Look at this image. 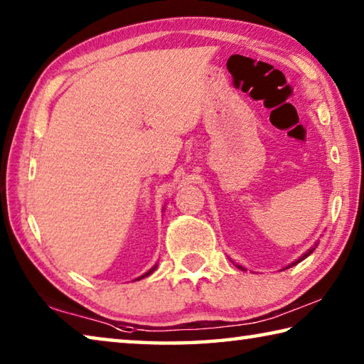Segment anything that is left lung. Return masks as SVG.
<instances>
[{"label":"left lung","mask_w":364,"mask_h":364,"mask_svg":"<svg viewBox=\"0 0 364 364\" xmlns=\"http://www.w3.org/2000/svg\"><path fill=\"white\" fill-rule=\"evenodd\" d=\"M313 250H315V247H311V249H310V250H308V252H306V254H304V255H301V257H300V258H299V260H295V262H294V263H292V264H291V267H294V264H297V263H299V262H301V260H304V258H306V257H308V255H310V254H311V252H313Z\"/></svg>","instance_id":"8db88e82"}]
</instances>
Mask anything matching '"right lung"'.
<instances>
[{
	"label": "right lung",
	"instance_id": "obj_1",
	"mask_svg": "<svg viewBox=\"0 0 364 364\" xmlns=\"http://www.w3.org/2000/svg\"><path fill=\"white\" fill-rule=\"evenodd\" d=\"M154 269H156V267H154L152 269H149V271H147V273H146V274H143V276H141V278H146V276H149V274L152 273V271H154ZM141 278H138V279H141Z\"/></svg>",
	"mask_w": 364,
	"mask_h": 364
}]
</instances>
